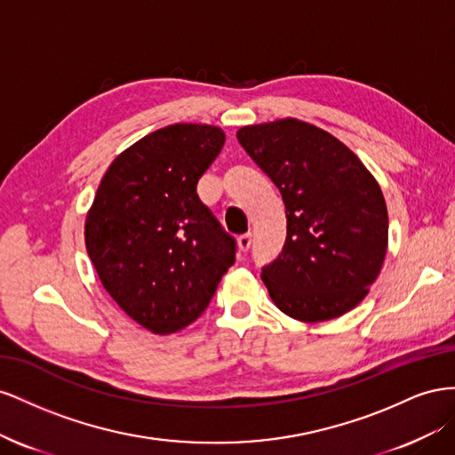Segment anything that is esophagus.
I'll return each mask as SVG.
<instances>
[{
	"label": "esophagus",
	"instance_id": "1",
	"mask_svg": "<svg viewBox=\"0 0 455 455\" xmlns=\"http://www.w3.org/2000/svg\"><path fill=\"white\" fill-rule=\"evenodd\" d=\"M251 248V235H243L238 238V250L242 253H248Z\"/></svg>",
	"mask_w": 455,
	"mask_h": 455
}]
</instances>
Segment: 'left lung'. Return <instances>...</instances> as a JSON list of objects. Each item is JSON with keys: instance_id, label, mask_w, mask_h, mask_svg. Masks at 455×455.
I'll use <instances>...</instances> for the list:
<instances>
[{"instance_id": "8db88e82", "label": "left lung", "mask_w": 455, "mask_h": 455, "mask_svg": "<svg viewBox=\"0 0 455 455\" xmlns=\"http://www.w3.org/2000/svg\"><path fill=\"white\" fill-rule=\"evenodd\" d=\"M250 158L282 194L288 236L263 267L270 299L295 320L348 313L378 278L388 217L378 180L339 139L285 118L236 133Z\"/></svg>"}]
</instances>
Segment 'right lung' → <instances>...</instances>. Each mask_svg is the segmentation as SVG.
<instances>
[{
    "mask_svg": "<svg viewBox=\"0 0 455 455\" xmlns=\"http://www.w3.org/2000/svg\"><path fill=\"white\" fill-rule=\"evenodd\" d=\"M223 145V129L202 124L142 137L110 164L87 213L85 248L102 285L152 333L196 320L235 265L236 240L196 192Z\"/></svg>",
    "mask_w": 455,
    "mask_h": 455,
    "instance_id": "add662e5",
    "label": "right lung"
}]
</instances>
